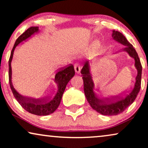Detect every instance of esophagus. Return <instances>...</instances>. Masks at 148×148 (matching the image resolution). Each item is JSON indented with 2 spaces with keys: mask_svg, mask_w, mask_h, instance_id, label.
<instances>
[{
  "mask_svg": "<svg viewBox=\"0 0 148 148\" xmlns=\"http://www.w3.org/2000/svg\"><path fill=\"white\" fill-rule=\"evenodd\" d=\"M74 69L76 73H79L80 71H81L82 67L79 64H74Z\"/></svg>",
  "mask_w": 148,
  "mask_h": 148,
  "instance_id": "34e87169",
  "label": "esophagus"
}]
</instances>
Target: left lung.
I'll return each instance as SVG.
<instances>
[{
	"mask_svg": "<svg viewBox=\"0 0 148 148\" xmlns=\"http://www.w3.org/2000/svg\"><path fill=\"white\" fill-rule=\"evenodd\" d=\"M112 36L116 41L126 46L124 50L127 51L128 54L135 59V66L137 70V75L136 77L135 88L133 91L128 96H126L125 99H122L120 101H117L116 103H112L110 100L107 99L102 100L98 99L97 96L95 95L93 92L94 83L90 73L89 65L88 62L84 63L83 68L81 71V73L83 76L82 78L84 80V90L86 97L92 108L99 114L105 116H116L123 112L129 105L134 102L141 88L142 66L137 51L133 46L127 41L125 36L121 32L113 30Z\"/></svg>",
	"mask_w": 148,
	"mask_h": 148,
	"instance_id": "1",
	"label": "left lung"
}]
</instances>
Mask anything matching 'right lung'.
Here are the masks:
<instances>
[{"label":"right lung","instance_id":"right-lung-1","mask_svg":"<svg viewBox=\"0 0 148 148\" xmlns=\"http://www.w3.org/2000/svg\"><path fill=\"white\" fill-rule=\"evenodd\" d=\"M37 31L38 27H30L17 39L12 50H11V56L9 60V80L11 89L14 95V97L25 110L30 114L36 115V116H47V115L51 114L54 112L58 107L59 106L61 99H62V95L64 93L65 88H66V84L70 81L71 79L75 75V70L74 66L71 64L66 68L62 69V70H60L56 74L55 82L58 84V90L56 95L51 101H49L48 99H47V98L41 100L25 98L17 92L13 88L12 82H11V62L12 60L13 51L19 43L30 37L32 34Z\"/></svg>","mask_w":148,"mask_h":148}]
</instances>
